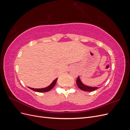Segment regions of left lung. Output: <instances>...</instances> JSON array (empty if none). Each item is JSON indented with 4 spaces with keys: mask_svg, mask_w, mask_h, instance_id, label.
Returning <instances> with one entry per match:
<instances>
[{
    "mask_svg": "<svg viewBox=\"0 0 130 130\" xmlns=\"http://www.w3.org/2000/svg\"><path fill=\"white\" fill-rule=\"evenodd\" d=\"M76 84L77 87L79 88L80 89L84 90V91H86V92H92L94 91L96 89H97L98 87H89V86H87L85 85H84L81 81L80 80V78L79 76H78L76 80Z\"/></svg>",
    "mask_w": 130,
    "mask_h": 130,
    "instance_id": "obj_1",
    "label": "left lung"
}]
</instances>
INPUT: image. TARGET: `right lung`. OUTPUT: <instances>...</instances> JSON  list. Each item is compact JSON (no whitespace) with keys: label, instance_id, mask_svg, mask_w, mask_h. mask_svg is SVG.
I'll list each match as a JSON object with an SVG mask.
<instances>
[{"label":"right lung","instance_id":"add662e5","mask_svg":"<svg viewBox=\"0 0 130 130\" xmlns=\"http://www.w3.org/2000/svg\"><path fill=\"white\" fill-rule=\"evenodd\" d=\"M57 80V78H56L55 80L52 84H51L49 86H48V87H46L45 88H30V87H29L30 89H32V90H34V91L35 92H41V93H42V92H48V91H50V90L52 89L54 86L55 85L56 83V81Z\"/></svg>","mask_w":130,"mask_h":130}]
</instances>
